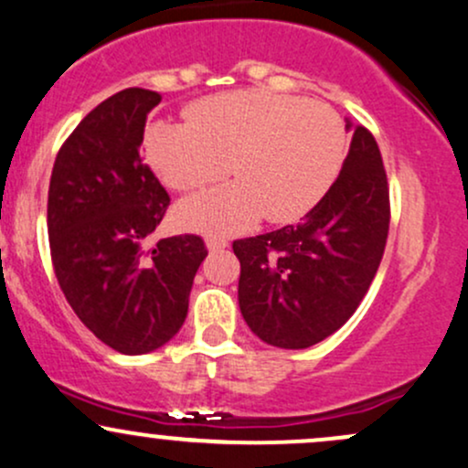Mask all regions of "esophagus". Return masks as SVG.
<instances>
[{"mask_svg": "<svg viewBox=\"0 0 468 468\" xmlns=\"http://www.w3.org/2000/svg\"><path fill=\"white\" fill-rule=\"evenodd\" d=\"M226 246H229V242H226L224 238H215V235H208L207 238V249L210 253H215V250H224Z\"/></svg>", "mask_w": 468, "mask_h": 468, "instance_id": "esophagus-1", "label": "esophagus"}]
</instances>
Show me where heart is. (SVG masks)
Returning a JSON list of instances; mask_svg holds the SVG:
<instances>
[{"instance_id":"obj_1","label":"heart","mask_w":468,"mask_h":468,"mask_svg":"<svg viewBox=\"0 0 468 468\" xmlns=\"http://www.w3.org/2000/svg\"><path fill=\"white\" fill-rule=\"evenodd\" d=\"M342 153L344 126L331 106L269 90L207 97L186 111V124L155 122L146 131L148 162L176 191L218 182L230 162L235 182L177 207L179 222L199 233L300 218L331 186Z\"/></svg>"}]
</instances>
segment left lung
I'll use <instances>...</instances> for the list:
<instances>
[{
  "instance_id": "8db88e82",
  "label": "left lung",
  "mask_w": 468,
  "mask_h": 468,
  "mask_svg": "<svg viewBox=\"0 0 468 468\" xmlns=\"http://www.w3.org/2000/svg\"><path fill=\"white\" fill-rule=\"evenodd\" d=\"M388 219L378 142L356 126L340 176L300 224L233 242L242 266L239 311L250 331L280 348H309L333 335L378 273Z\"/></svg>"
}]
</instances>
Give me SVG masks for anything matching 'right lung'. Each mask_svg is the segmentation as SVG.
Returning a JSON list of instances; mask_svg holds the SVG:
<instances>
[{
    "instance_id": "obj_1",
    "label": "right lung",
    "mask_w": 468,
    "mask_h": 468,
    "mask_svg": "<svg viewBox=\"0 0 468 468\" xmlns=\"http://www.w3.org/2000/svg\"><path fill=\"white\" fill-rule=\"evenodd\" d=\"M159 92L126 89L92 109L55 159L48 239L66 300L97 340L124 356L164 346L182 328L193 277L208 255L197 235L148 249L171 197L142 159Z\"/></svg>"
}]
</instances>
